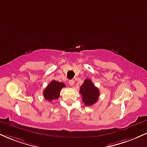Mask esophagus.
I'll list each match as a JSON object with an SVG mask.
<instances>
[{
	"label": "esophagus",
	"instance_id": "obj_1",
	"mask_svg": "<svg viewBox=\"0 0 147 147\" xmlns=\"http://www.w3.org/2000/svg\"><path fill=\"white\" fill-rule=\"evenodd\" d=\"M69 84H70V86H73L74 84H75V81H74V80H70V81H69Z\"/></svg>",
	"mask_w": 147,
	"mask_h": 147
}]
</instances>
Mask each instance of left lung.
Segmentation results:
<instances>
[{"instance_id":"obj_1","label":"left lung","mask_w":147,"mask_h":147,"mask_svg":"<svg viewBox=\"0 0 147 147\" xmlns=\"http://www.w3.org/2000/svg\"><path fill=\"white\" fill-rule=\"evenodd\" d=\"M79 92L82 96V101L86 106H91L96 103L100 95L99 90L89 79H85L81 86Z\"/></svg>"}]
</instances>
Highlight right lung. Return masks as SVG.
Segmentation results:
<instances>
[{"instance_id":"obj_1","label":"right lung","mask_w":147,"mask_h":147,"mask_svg":"<svg viewBox=\"0 0 147 147\" xmlns=\"http://www.w3.org/2000/svg\"><path fill=\"white\" fill-rule=\"evenodd\" d=\"M64 87H66V86L63 83L53 80L44 90V97L49 101H54L59 98L61 90Z\"/></svg>"}]
</instances>
